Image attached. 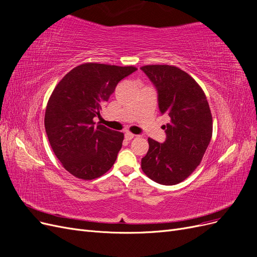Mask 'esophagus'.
Returning a JSON list of instances; mask_svg holds the SVG:
<instances>
[{"label":"esophagus","instance_id":"esophagus-1","mask_svg":"<svg viewBox=\"0 0 257 257\" xmlns=\"http://www.w3.org/2000/svg\"><path fill=\"white\" fill-rule=\"evenodd\" d=\"M124 137H125L126 141H131V139H133L135 137V135L130 133V132H125V134H124Z\"/></svg>","mask_w":257,"mask_h":257}]
</instances>
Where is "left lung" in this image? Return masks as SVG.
<instances>
[{
    "label": "left lung",
    "instance_id": "left-lung-1",
    "mask_svg": "<svg viewBox=\"0 0 257 257\" xmlns=\"http://www.w3.org/2000/svg\"><path fill=\"white\" fill-rule=\"evenodd\" d=\"M158 92L166 139L149 138V150L142 159L143 172L160 184L173 185L188 178L203 159L212 136V115L204 91L182 69L170 65L141 67Z\"/></svg>",
    "mask_w": 257,
    "mask_h": 257
}]
</instances>
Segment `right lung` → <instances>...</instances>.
Masks as SVG:
<instances>
[{"instance_id":"1","label":"right lung","mask_w":257,"mask_h":257,"mask_svg":"<svg viewBox=\"0 0 257 257\" xmlns=\"http://www.w3.org/2000/svg\"><path fill=\"white\" fill-rule=\"evenodd\" d=\"M134 66L85 63L73 68L54 88L45 113V128L56 157L73 176L92 180L116 160L124 135L94 122Z\"/></svg>"}]
</instances>
